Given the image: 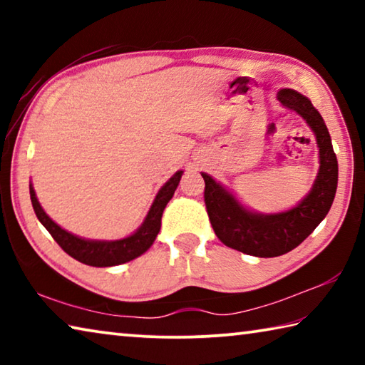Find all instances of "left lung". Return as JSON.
Masks as SVG:
<instances>
[{"mask_svg":"<svg viewBox=\"0 0 365 365\" xmlns=\"http://www.w3.org/2000/svg\"><path fill=\"white\" fill-rule=\"evenodd\" d=\"M277 100L294 110L311 128L319 148V172L312 188L292 209L274 214L251 211L237 196L206 172L205 202L215 235L228 248L256 257H275L294 250L329 214L338 185V160L322 115L309 98L292 88H282Z\"/></svg>","mask_w":365,"mask_h":365,"instance_id":"obj_1","label":"left lung"}]
</instances>
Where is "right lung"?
<instances>
[{
    "label": "right lung",
    "instance_id": "add662e5",
    "mask_svg": "<svg viewBox=\"0 0 365 365\" xmlns=\"http://www.w3.org/2000/svg\"><path fill=\"white\" fill-rule=\"evenodd\" d=\"M183 170H177L163 187L159 188L153 205L148 211L146 217L137 230L132 235L120 240H90L77 237L71 232L64 230L58 225L49 215L43 211L40 201L36 200L34 185L30 182V200H32L34 211L36 217L41 222V225L51 233V237L56 240V243L63 248L71 257L77 259L78 262L93 265V267H110V265L125 264L133 261L151 248V245L156 240L160 230V217L168 202L172 200L175 190L180 183Z\"/></svg>",
    "mask_w": 365,
    "mask_h": 365
}]
</instances>
